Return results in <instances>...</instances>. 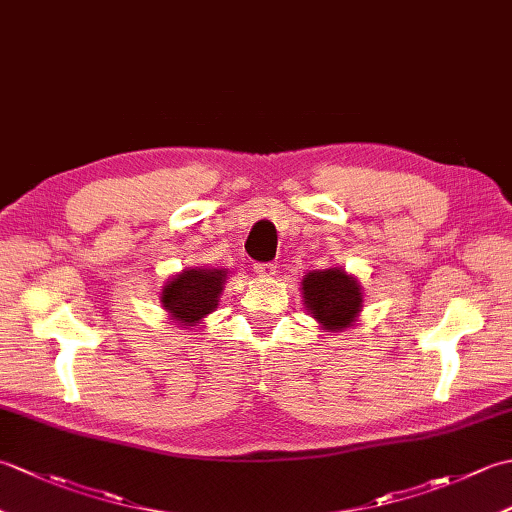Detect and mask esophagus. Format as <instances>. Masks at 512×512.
<instances>
[{
	"label": "esophagus",
	"instance_id": "1",
	"mask_svg": "<svg viewBox=\"0 0 512 512\" xmlns=\"http://www.w3.org/2000/svg\"><path fill=\"white\" fill-rule=\"evenodd\" d=\"M255 273H257V277L270 279L277 273V266L273 262H259V264H255Z\"/></svg>",
	"mask_w": 512,
	"mask_h": 512
}]
</instances>
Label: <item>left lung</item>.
I'll return each mask as SVG.
<instances>
[{"label":"left lung","instance_id":"left-lung-1","mask_svg":"<svg viewBox=\"0 0 512 512\" xmlns=\"http://www.w3.org/2000/svg\"><path fill=\"white\" fill-rule=\"evenodd\" d=\"M303 299L312 317L332 332L347 328L361 312L363 292L358 281L339 268L314 270L303 277Z\"/></svg>","mask_w":512,"mask_h":512}]
</instances>
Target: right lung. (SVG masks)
Wrapping results in <instances>:
<instances>
[{
    "mask_svg": "<svg viewBox=\"0 0 512 512\" xmlns=\"http://www.w3.org/2000/svg\"><path fill=\"white\" fill-rule=\"evenodd\" d=\"M226 270L191 268L173 277L162 290V306L180 325H195L217 308L222 295Z\"/></svg>",
    "mask_w": 512,
    "mask_h": 512,
    "instance_id": "obj_1",
    "label": "right lung"
}]
</instances>
